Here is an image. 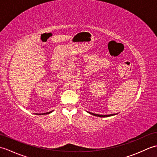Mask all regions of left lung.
I'll list each match as a JSON object with an SVG mask.
<instances>
[{
	"mask_svg": "<svg viewBox=\"0 0 157 157\" xmlns=\"http://www.w3.org/2000/svg\"><path fill=\"white\" fill-rule=\"evenodd\" d=\"M90 114L93 115H95V116H97V117H109V116H111L115 114H111V115H98V114H94V113H90Z\"/></svg>",
	"mask_w": 157,
	"mask_h": 157,
	"instance_id": "1",
	"label": "left lung"
}]
</instances>
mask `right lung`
<instances>
[{"label": "right lung", "instance_id": "1", "mask_svg": "<svg viewBox=\"0 0 157 157\" xmlns=\"http://www.w3.org/2000/svg\"><path fill=\"white\" fill-rule=\"evenodd\" d=\"M51 112H52V111H51V112H48V113H51ZM37 115H38V114H37ZM39 115H44V114H42H42H39Z\"/></svg>", "mask_w": 157, "mask_h": 157}]
</instances>
